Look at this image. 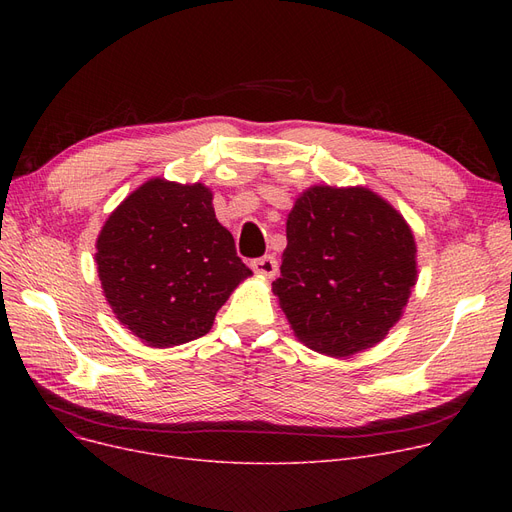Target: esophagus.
I'll use <instances>...</instances> for the list:
<instances>
[{
	"label": "esophagus",
	"mask_w": 512,
	"mask_h": 512,
	"mask_svg": "<svg viewBox=\"0 0 512 512\" xmlns=\"http://www.w3.org/2000/svg\"><path fill=\"white\" fill-rule=\"evenodd\" d=\"M251 270L257 274V276H263V278H274L278 274V261L274 255H265V257H259V259H253L251 261Z\"/></svg>",
	"instance_id": "1"
}]
</instances>
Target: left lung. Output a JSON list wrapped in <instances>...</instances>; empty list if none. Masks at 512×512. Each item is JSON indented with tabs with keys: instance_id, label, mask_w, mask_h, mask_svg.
Here are the masks:
<instances>
[{
	"instance_id": "left-lung-1",
	"label": "left lung",
	"mask_w": 512,
	"mask_h": 512,
	"mask_svg": "<svg viewBox=\"0 0 512 512\" xmlns=\"http://www.w3.org/2000/svg\"><path fill=\"white\" fill-rule=\"evenodd\" d=\"M272 290L305 346L351 357L386 338L417 282L415 236L365 186H311L294 201Z\"/></svg>"
}]
</instances>
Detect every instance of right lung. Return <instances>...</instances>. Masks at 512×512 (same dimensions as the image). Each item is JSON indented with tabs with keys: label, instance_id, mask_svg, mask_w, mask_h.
I'll return each mask as SVG.
<instances>
[{
	"label": "right lung",
	"instance_id": "right-lung-1",
	"mask_svg": "<svg viewBox=\"0 0 512 512\" xmlns=\"http://www.w3.org/2000/svg\"><path fill=\"white\" fill-rule=\"evenodd\" d=\"M201 184L151 178L132 191L97 238V274L118 321L147 346L205 336L232 290L253 272L215 220Z\"/></svg>",
	"mask_w": 512,
	"mask_h": 512
}]
</instances>
